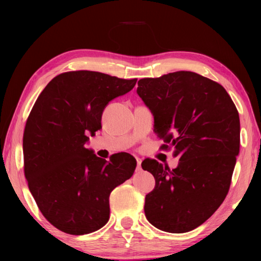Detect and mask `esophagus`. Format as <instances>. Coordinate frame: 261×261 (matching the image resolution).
<instances>
[{
  "label": "esophagus",
  "mask_w": 261,
  "mask_h": 261,
  "mask_svg": "<svg viewBox=\"0 0 261 261\" xmlns=\"http://www.w3.org/2000/svg\"><path fill=\"white\" fill-rule=\"evenodd\" d=\"M141 170V159L137 158V168L136 171H140Z\"/></svg>",
  "instance_id": "obj_1"
}]
</instances>
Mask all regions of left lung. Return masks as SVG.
<instances>
[{
  "mask_svg": "<svg viewBox=\"0 0 261 261\" xmlns=\"http://www.w3.org/2000/svg\"><path fill=\"white\" fill-rule=\"evenodd\" d=\"M137 93L151 111L162 148L179 156L171 170L154 159L142 162L156 179L146 195V218L170 233L194 230L229 192L240 150L239 113L223 86L193 71L142 79Z\"/></svg>",
  "mask_w": 261,
  "mask_h": 261,
  "instance_id": "left-lung-1",
  "label": "left lung"
}]
</instances>
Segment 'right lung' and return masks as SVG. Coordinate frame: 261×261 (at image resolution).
<instances>
[{
    "label": "right lung",
    "instance_id": "obj_1",
    "mask_svg": "<svg viewBox=\"0 0 261 261\" xmlns=\"http://www.w3.org/2000/svg\"><path fill=\"white\" fill-rule=\"evenodd\" d=\"M98 71L55 77L38 96L23 134L24 176L43 216L54 226L81 236L101 229L110 218V194L134 175L137 162L123 152L110 160L85 143L102 129L109 102L135 87Z\"/></svg>",
    "mask_w": 261,
    "mask_h": 261
}]
</instances>
